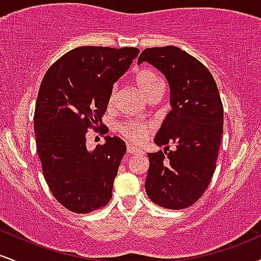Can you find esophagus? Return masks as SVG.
<instances>
[{
    "mask_svg": "<svg viewBox=\"0 0 261 261\" xmlns=\"http://www.w3.org/2000/svg\"><path fill=\"white\" fill-rule=\"evenodd\" d=\"M127 153L128 154H140V153H142V151H141L140 148L134 147L133 145H127Z\"/></svg>",
    "mask_w": 261,
    "mask_h": 261,
    "instance_id": "34e87169",
    "label": "esophagus"
}]
</instances>
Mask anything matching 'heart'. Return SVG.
I'll list each match as a JSON object with an SVG mask.
<instances>
[{"label": "heart", "instance_id": "obj_1", "mask_svg": "<svg viewBox=\"0 0 261 261\" xmlns=\"http://www.w3.org/2000/svg\"><path fill=\"white\" fill-rule=\"evenodd\" d=\"M135 81H136L137 87L147 99L154 97V95H162V93H163V81L154 71L142 68L135 74ZM116 94H118V86H113L109 94V100H108L109 107H112L115 103ZM151 131V125L142 121H126L119 126V133L121 134V136L135 143H142Z\"/></svg>", "mask_w": 261, "mask_h": 261}]
</instances>
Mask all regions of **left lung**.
Segmentation results:
<instances>
[{"mask_svg": "<svg viewBox=\"0 0 261 261\" xmlns=\"http://www.w3.org/2000/svg\"><path fill=\"white\" fill-rule=\"evenodd\" d=\"M166 76L172 110L154 137L164 151L148 153L146 193L169 210L187 208L207 189L223 133V106L214 77L199 60L176 46L148 47L139 61ZM176 149L170 151L169 143Z\"/></svg>", "mask_w": 261, "mask_h": 261, "instance_id": "obj_1", "label": "left lung"}]
</instances>
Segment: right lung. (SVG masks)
<instances>
[{
    "mask_svg": "<svg viewBox=\"0 0 261 261\" xmlns=\"http://www.w3.org/2000/svg\"><path fill=\"white\" fill-rule=\"evenodd\" d=\"M137 47L80 46L45 73L34 113L39 160L55 199L70 211L88 214L112 199L114 179L126 152L121 139L87 149L89 127H101L113 85L137 58Z\"/></svg>",
    "mask_w": 261,
    "mask_h": 261,
    "instance_id": "1",
    "label": "right lung"
}]
</instances>
